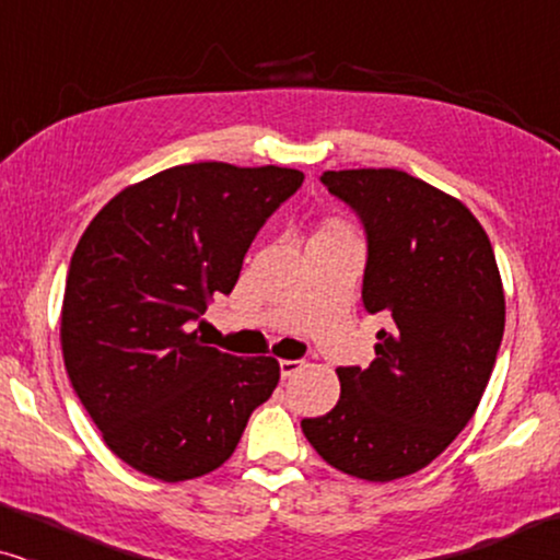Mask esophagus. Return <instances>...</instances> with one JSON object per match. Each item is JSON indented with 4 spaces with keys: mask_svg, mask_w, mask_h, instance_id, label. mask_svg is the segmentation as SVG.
Here are the masks:
<instances>
[{
    "mask_svg": "<svg viewBox=\"0 0 560 560\" xmlns=\"http://www.w3.org/2000/svg\"><path fill=\"white\" fill-rule=\"evenodd\" d=\"M303 366H305L303 359H282V362H280V374H282V377H285V380H288V377H295V374L301 372Z\"/></svg>",
    "mask_w": 560,
    "mask_h": 560,
    "instance_id": "esophagus-1",
    "label": "esophagus"
}]
</instances>
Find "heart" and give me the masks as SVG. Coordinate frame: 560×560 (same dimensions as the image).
<instances>
[{
	"mask_svg": "<svg viewBox=\"0 0 560 560\" xmlns=\"http://www.w3.org/2000/svg\"><path fill=\"white\" fill-rule=\"evenodd\" d=\"M326 232H331V229H326Z\"/></svg>",
	"mask_w": 560,
	"mask_h": 560,
	"instance_id": "heart-1",
	"label": "heart"
}]
</instances>
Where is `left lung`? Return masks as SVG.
<instances>
[{
  "label": "left lung",
  "mask_w": 560,
  "mask_h": 560,
  "mask_svg": "<svg viewBox=\"0 0 560 560\" xmlns=\"http://www.w3.org/2000/svg\"><path fill=\"white\" fill-rule=\"evenodd\" d=\"M320 183L362 221V301L389 326L366 370H336L334 410L301 428L334 469L393 481L443 454L477 410L504 334L500 270L474 213L408 173L326 171Z\"/></svg>",
  "instance_id": "left-lung-1"
}]
</instances>
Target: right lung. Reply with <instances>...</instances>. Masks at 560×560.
<instances>
[{"label": "right lung", "instance_id": "obj_1", "mask_svg": "<svg viewBox=\"0 0 560 560\" xmlns=\"http://www.w3.org/2000/svg\"><path fill=\"white\" fill-rule=\"evenodd\" d=\"M301 186L290 167L175 165L114 196L83 232L60 313L63 362L132 469L160 481L219 469L278 387L272 357L206 347L194 324L232 293L257 232Z\"/></svg>", "mask_w": 560, "mask_h": 560}]
</instances>
